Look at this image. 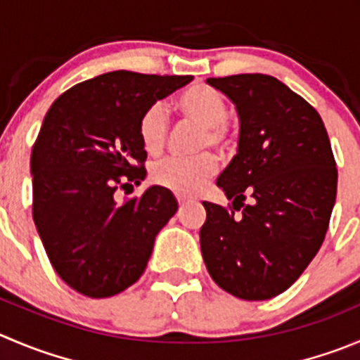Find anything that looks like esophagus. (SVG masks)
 <instances>
[{"label":"esophagus","mask_w":360,"mask_h":360,"mask_svg":"<svg viewBox=\"0 0 360 360\" xmlns=\"http://www.w3.org/2000/svg\"><path fill=\"white\" fill-rule=\"evenodd\" d=\"M176 201H178V205H184V203H187V201H189V198H186V196H176Z\"/></svg>","instance_id":"esophagus-1"}]
</instances>
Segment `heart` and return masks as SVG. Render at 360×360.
<instances>
[{
	"label": "heart",
	"mask_w": 360,
	"mask_h": 360,
	"mask_svg": "<svg viewBox=\"0 0 360 360\" xmlns=\"http://www.w3.org/2000/svg\"><path fill=\"white\" fill-rule=\"evenodd\" d=\"M178 112L189 122L201 127L203 134L198 141V150L214 148L226 152L231 145L228 129V101L217 88L207 83H193L174 101ZM138 136L141 146L150 155L162 152L167 139V116L162 104H152L143 111L138 122ZM215 173V159L203 153L194 159H164L152 167V180L159 187L176 194H194Z\"/></svg>",
	"instance_id": "1"
}]
</instances>
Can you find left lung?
Segmentation results:
<instances>
[{
	"instance_id": "left-lung-1",
	"label": "left lung",
	"mask_w": 360,
	"mask_h": 360,
	"mask_svg": "<svg viewBox=\"0 0 360 360\" xmlns=\"http://www.w3.org/2000/svg\"><path fill=\"white\" fill-rule=\"evenodd\" d=\"M207 83L237 105L240 136L237 155L217 178L233 203L203 201L201 255L224 292L272 299L299 279L323 244L338 191L328 134L316 109L272 75Z\"/></svg>"
}]
</instances>
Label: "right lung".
<instances>
[{
  "label": "right lung",
  "instance_id": "add662e5",
  "mask_svg": "<svg viewBox=\"0 0 360 360\" xmlns=\"http://www.w3.org/2000/svg\"><path fill=\"white\" fill-rule=\"evenodd\" d=\"M193 75L108 72L61 94L32 152L33 221L51 265L75 292L116 295L145 272L157 233L178 210L167 189L116 201L145 178L138 122Z\"/></svg>",
  "mask_w": 360,
  "mask_h": 360
}]
</instances>
